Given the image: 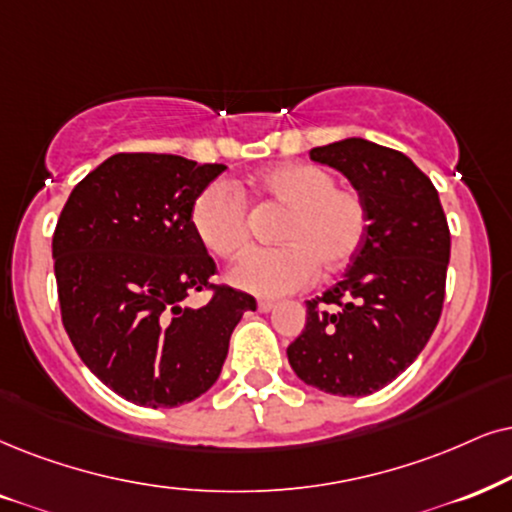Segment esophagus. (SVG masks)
Returning a JSON list of instances; mask_svg holds the SVG:
<instances>
[{
    "instance_id": "34e87169",
    "label": "esophagus",
    "mask_w": 512,
    "mask_h": 512,
    "mask_svg": "<svg viewBox=\"0 0 512 512\" xmlns=\"http://www.w3.org/2000/svg\"><path fill=\"white\" fill-rule=\"evenodd\" d=\"M276 307V302L274 300H257V309H260L262 314H267V312H271V309Z\"/></svg>"
}]
</instances>
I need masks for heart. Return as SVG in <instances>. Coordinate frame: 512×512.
I'll use <instances>...</instances> for the list:
<instances>
[{
    "label": "heart",
    "mask_w": 512,
    "mask_h": 512,
    "mask_svg": "<svg viewBox=\"0 0 512 512\" xmlns=\"http://www.w3.org/2000/svg\"><path fill=\"white\" fill-rule=\"evenodd\" d=\"M335 174L312 163H278L250 179V191L286 210L278 248L252 250L229 271L245 293L278 297L307 286L316 274H335L357 257L368 231L366 200L335 186ZM191 226L212 255L231 260L250 243L248 208L234 186L215 181L191 205Z\"/></svg>",
    "instance_id": "b5f03b06"
}]
</instances>
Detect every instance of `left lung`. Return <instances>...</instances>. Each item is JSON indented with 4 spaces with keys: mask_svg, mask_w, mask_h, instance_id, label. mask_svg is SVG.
<instances>
[{
    "mask_svg": "<svg viewBox=\"0 0 512 512\" xmlns=\"http://www.w3.org/2000/svg\"><path fill=\"white\" fill-rule=\"evenodd\" d=\"M309 158L352 181L366 200L368 231L345 276L307 300V323L288 361L316 390L364 397L406 371L435 331L449 224L432 181L394 148L352 137L312 148Z\"/></svg>",
    "mask_w": 512,
    "mask_h": 512,
    "instance_id": "left-lung-1",
    "label": "left lung"
}]
</instances>
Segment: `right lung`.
<instances>
[{
	"instance_id": "1",
	"label": "right lung",
	"mask_w": 512,
	"mask_h": 512,
	"mask_svg": "<svg viewBox=\"0 0 512 512\" xmlns=\"http://www.w3.org/2000/svg\"><path fill=\"white\" fill-rule=\"evenodd\" d=\"M226 170L181 155L118 153L84 177L58 217L51 255L61 319L103 385L139 406L189 404L217 383L255 297L212 286L215 260L191 205ZM213 290L200 310L185 295Z\"/></svg>"
}]
</instances>
